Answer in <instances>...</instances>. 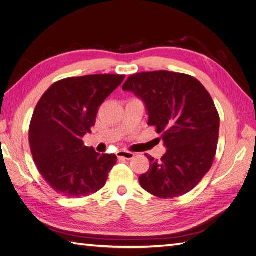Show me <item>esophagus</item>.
Masks as SVG:
<instances>
[{
  "instance_id": "1",
  "label": "esophagus",
  "mask_w": 256,
  "mask_h": 256,
  "mask_svg": "<svg viewBox=\"0 0 256 256\" xmlns=\"http://www.w3.org/2000/svg\"><path fill=\"white\" fill-rule=\"evenodd\" d=\"M119 158H124V160H132L135 156V153L130 152V151H119L116 153Z\"/></svg>"
}]
</instances>
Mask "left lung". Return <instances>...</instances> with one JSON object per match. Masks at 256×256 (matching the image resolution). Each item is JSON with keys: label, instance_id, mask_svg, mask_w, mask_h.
Instances as JSON below:
<instances>
[{"label": "left lung", "instance_id": "8db88e82", "mask_svg": "<svg viewBox=\"0 0 256 256\" xmlns=\"http://www.w3.org/2000/svg\"><path fill=\"white\" fill-rule=\"evenodd\" d=\"M123 90L140 98L167 151L160 160L144 154L149 170L140 184L160 198L184 195L210 170L216 153L220 116L198 80L182 72H142L130 75Z\"/></svg>", "mask_w": 256, "mask_h": 256}]
</instances>
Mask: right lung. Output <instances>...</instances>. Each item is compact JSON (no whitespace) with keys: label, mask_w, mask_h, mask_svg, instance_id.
<instances>
[{"label":"right lung","mask_w":256,"mask_h":256,"mask_svg":"<svg viewBox=\"0 0 256 256\" xmlns=\"http://www.w3.org/2000/svg\"><path fill=\"white\" fill-rule=\"evenodd\" d=\"M124 78L112 74L65 78L51 84L38 100L28 142L40 174L56 193L79 198L105 186L116 156L86 147L82 138L96 126L98 107Z\"/></svg>","instance_id":"1"}]
</instances>
